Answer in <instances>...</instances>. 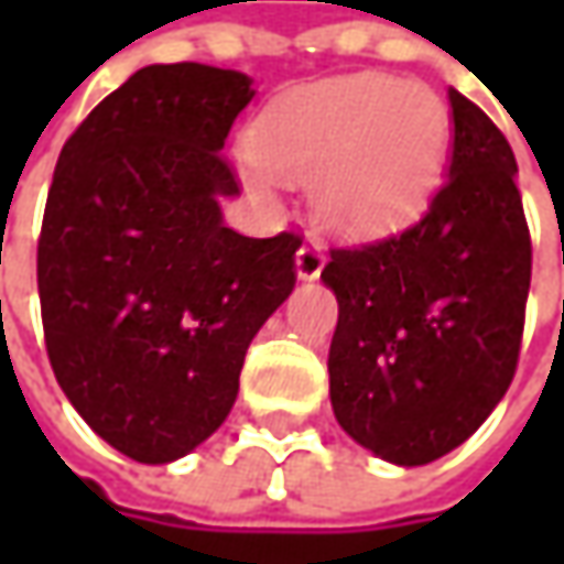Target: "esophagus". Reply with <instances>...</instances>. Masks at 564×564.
Masks as SVG:
<instances>
[{
  "label": "esophagus",
  "mask_w": 564,
  "mask_h": 564,
  "mask_svg": "<svg viewBox=\"0 0 564 564\" xmlns=\"http://www.w3.org/2000/svg\"><path fill=\"white\" fill-rule=\"evenodd\" d=\"M326 267V253L323 248L316 245V241H304L297 253H294V272H297V279H304V282H311L316 279L319 272Z\"/></svg>",
  "instance_id": "34e87169"
}]
</instances>
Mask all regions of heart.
I'll list each match as a JSON object with an SVG mask.
<instances>
[{
	"label": "heart",
	"mask_w": 564,
	"mask_h": 564,
	"mask_svg": "<svg viewBox=\"0 0 564 564\" xmlns=\"http://www.w3.org/2000/svg\"><path fill=\"white\" fill-rule=\"evenodd\" d=\"M448 150L443 99L389 75L333 77L272 99L250 128L253 194L272 178L311 185L319 219L341 235L395 231L430 200Z\"/></svg>",
	"instance_id": "obj_1"
}]
</instances>
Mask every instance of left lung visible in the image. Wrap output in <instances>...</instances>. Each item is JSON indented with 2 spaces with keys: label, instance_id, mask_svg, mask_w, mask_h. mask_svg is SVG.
I'll return each instance as SVG.
<instances>
[{
  "label": "left lung",
  "instance_id": "obj_1",
  "mask_svg": "<svg viewBox=\"0 0 564 564\" xmlns=\"http://www.w3.org/2000/svg\"><path fill=\"white\" fill-rule=\"evenodd\" d=\"M445 182L392 238L329 250L338 301L329 399L382 462L430 465L465 443L511 386L531 292V231L506 134L458 90Z\"/></svg>",
  "mask_w": 564,
  "mask_h": 564
}]
</instances>
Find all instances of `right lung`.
<instances>
[{
  "label": "right lung",
  "instance_id": "right-lung-1",
  "mask_svg": "<svg viewBox=\"0 0 564 564\" xmlns=\"http://www.w3.org/2000/svg\"><path fill=\"white\" fill-rule=\"evenodd\" d=\"M253 80L200 62L147 65L65 141L36 245L53 373L87 426L141 465L209 440L245 355L294 289L301 238H245L223 160Z\"/></svg>",
  "mask_w": 564,
  "mask_h": 564
}]
</instances>
